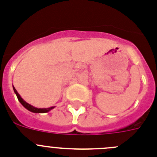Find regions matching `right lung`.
Wrapping results in <instances>:
<instances>
[{
	"label": "right lung",
	"mask_w": 157,
	"mask_h": 157,
	"mask_svg": "<svg viewBox=\"0 0 157 157\" xmlns=\"http://www.w3.org/2000/svg\"><path fill=\"white\" fill-rule=\"evenodd\" d=\"M13 90L15 94H16V96H17V98L18 100H19V102L22 104V105H23L24 108H26V109H27V110L30 111V112H34V113H45V112H48L50 110H52V109L54 108V107H50V108H48V109H38V108H35V107L30 105V104L27 103V102H26V101H25L24 100L20 97L19 93L17 92V90H16L14 86H13Z\"/></svg>",
	"instance_id": "1"
}]
</instances>
